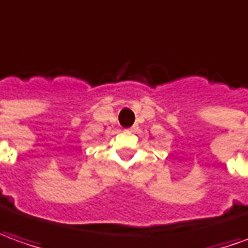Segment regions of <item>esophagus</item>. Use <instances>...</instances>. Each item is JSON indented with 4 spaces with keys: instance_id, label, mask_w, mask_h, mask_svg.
Returning a JSON list of instances; mask_svg holds the SVG:
<instances>
[{
    "instance_id": "obj_1",
    "label": "esophagus",
    "mask_w": 248,
    "mask_h": 248,
    "mask_svg": "<svg viewBox=\"0 0 248 248\" xmlns=\"http://www.w3.org/2000/svg\"><path fill=\"white\" fill-rule=\"evenodd\" d=\"M136 129H137L136 126H133V127H131V129H130V130H131V131H136Z\"/></svg>"
}]
</instances>
